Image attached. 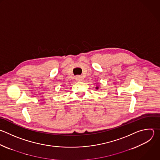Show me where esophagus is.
I'll return each instance as SVG.
<instances>
[{"label": "esophagus", "mask_w": 160, "mask_h": 160, "mask_svg": "<svg viewBox=\"0 0 160 160\" xmlns=\"http://www.w3.org/2000/svg\"><path fill=\"white\" fill-rule=\"evenodd\" d=\"M76 80H77V81H80V80H82L81 77H80V76H77V77H76Z\"/></svg>", "instance_id": "obj_1"}]
</instances>
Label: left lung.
<instances>
[{"label":"left lung","instance_id":"8db88e82","mask_svg":"<svg viewBox=\"0 0 160 160\" xmlns=\"http://www.w3.org/2000/svg\"><path fill=\"white\" fill-rule=\"evenodd\" d=\"M98 85H98V86H97H97H96V87H95V88H96V89H97V90H98V88H100V87H99V86H98Z\"/></svg>","mask_w":160,"mask_h":160}]
</instances>
